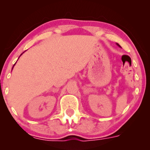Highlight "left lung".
Instances as JSON below:
<instances>
[{
    "label": "left lung",
    "instance_id": "obj_1",
    "mask_svg": "<svg viewBox=\"0 0 150 150\" xmlns=\"http://www.w3.org/2000/svg\"><path fill=\"white\" fill-rule=\"evenodd\" d=\"M117 44V45H118V46H119V47H120V46L119 45V44Z\"/></svg>",
    "mask_w": 150,
    "mask_h": 150
}]
</instances>
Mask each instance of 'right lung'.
I'll return each instance as SVG.
<instances>
[{
    "label": "right lung",
    "mask_w": 150,
    "mask_h": 150,
    "mask_svg": "<svg viewBox=\"0 0 150 150\" xmlns=\"http://www.w3.org/2000/svg\"><path fill=\"white\" fill-rule=\"evenodd\" d=\"M21 55H22V54H21ZM21 55H20V56H21ZM14 65H13V67H14Z\"/></svg>",
    "instance_id": "obj_1"
}]
</instances>
